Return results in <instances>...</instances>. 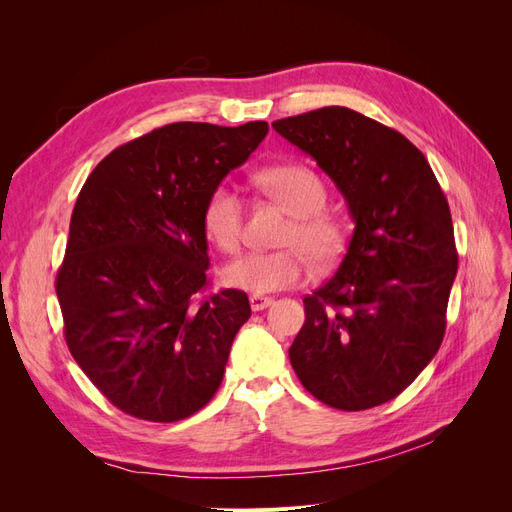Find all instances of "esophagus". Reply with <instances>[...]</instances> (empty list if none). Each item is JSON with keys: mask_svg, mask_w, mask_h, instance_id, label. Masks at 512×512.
I'll return each mask as SVG.
<instances>
[{"mask_svg": "<svg viewBox=\"0 0 512 512\" xmlns=\"http://www.w3.org/2000/svg\"><path fill=\"white\" fill-rule=\"evenodd\" d=\"M273 303L271 297H262V294H252L250 297V305H252V312H260V309H267Z\"/></svg>", "mask_w": 512, "mask_h": 512, "instance_id": "34e87169", "label": "esophagus"}]
</instances>
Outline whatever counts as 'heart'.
Returning a JSON list of instances; mask_svg holds the SVG:
<instances>
[{"label": "heart", "mask_w": 512, "mask_h": 512, "mask_svg": "<svg viewBox=\"0 0 512 512\" xmlns=\"http://www.w3.org/2000/svg\"><path fill=\"white\" fill-rule=\"evenodd\" d=\"M258 188L277 200L292 218L282 245L288 250L247 252L222 269L226 286L269 294L297 286L307 275V259L316 267H331L342 256L346 232L333 215L324 213L327 188L312 168L299 164L269 166L256 175ZM245 205L235 185L224 181L205 200L203 224L207 237L224 252L237 250L243 235Z\"/></svg>", "instance_id": "obj_1"}]
</instances>
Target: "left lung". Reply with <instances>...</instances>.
<instances>
[{
	"instance_id": "8db88e82",
	"label": "left lung",
	"mask_w": 512,
	"mask_h": 512,
	"mask_svg": "<svg viewBox=\"0 0 512 512\" xmlns=\"http://www.w3.org/2000/svg\"><path fill=\"white\" fill-rule=\"evenodd\" d=\"M342 192L354 232L331 280L303 299L288 350L322 404L367 410L395 399L436 356L457 275L451 209L404 134L346 106L273 121Z\"/></svg>"
}]
</instances>
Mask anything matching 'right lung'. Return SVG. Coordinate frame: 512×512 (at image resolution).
<instances>
[{
  "label": "right lung",
  "instance_id": "1",
  "mask_svg": "<svg viewBox=\"0 0 512 512\" xmlns=\"http://www.w3.org/2000/svg\"><path fill=\"white\" fill-rule=\"evenodd\" d=\"M269 132L179 121L121 145L76 198L57 299L66 344L121 412L173 423L209 404L252 316L241 290L207 301L205 200Z\"/></svg>",
  "mask_w": 512,
  "mask_h": 512
}]
</instances>
